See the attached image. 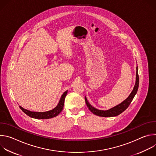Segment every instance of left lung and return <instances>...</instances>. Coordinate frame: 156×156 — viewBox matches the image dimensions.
<instances>
[{
  "mask_svg": "<svg viewBox=\"0 0 156 156\" xmlns=\"http://www.w3.org/2000/svg\"><path fill=\"white\" fill-rule=\"evenodd\" d=\"M138 66H136V83L135 85L134 86V88L129 94V96L124 101H123L121 104L114 107L113 108H110L107 110H98L94 107H93L90 103L88 102L86 98L85 97V102L86 104L88 107V108L90 110L91 112H93L94 115H96L100 117H115L120 115L121 113H122L123 111H125L129 105L130 103L133 101V98H134L135 96L136 95L138 90V86H139V76L138 73Z\"/></svg>",
  "mask_w": 156,
  "mask_h": 156,
  "instance_id": "1",
  "label": "left lung"
}]
</instances>
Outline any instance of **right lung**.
Returning <instances> with one entry per match:
<instances>
[{
    "label": "right lung",
    "instance_id": "obj_1",
    "mask_svg": "<svg viewBox=\"0 0 156 156\" xmlns=\"http://www.w3.org/2000/svg\"><path fill=\"white\" fill-rule=\"evenodd\" d=\"M67 94V91L63 93L62 96L60 98V99L59 101V102L58 105L52 110L47 111V112H32V111L25 109L22 107L20 106V108L21 110L23 111V112L26 114L27 115L31 118L37 119H51L53 117H55L57 116L61 112L63 109V105H64V101L65 97Z\"/></svg>",
    "mask_w": 156,
    "mask_h": 156
}]
</instances>
